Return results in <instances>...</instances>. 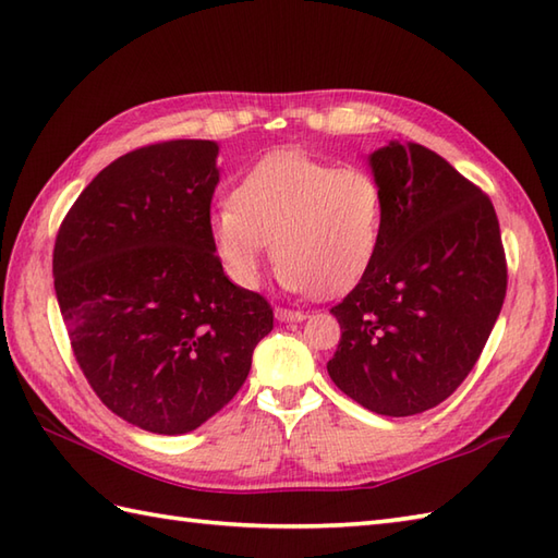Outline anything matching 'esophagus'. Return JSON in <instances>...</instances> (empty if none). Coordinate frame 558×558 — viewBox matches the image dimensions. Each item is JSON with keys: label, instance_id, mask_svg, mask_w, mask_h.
Returning <instances> with one entry per match:
<instances>
[{"label": "esophagus", "instance_id": "esophagus-1", "mask_svg": "<svg viewBox=\"0 0 558 558\" xmlns=\"http://www.w3.org/2000/svg\"><path fill=\"white\" fill-rule=\"evenodd\" d=\"M278 322H304L306 314L300 310H286V306H276Z\"/></svg>", "mask_w": 558, "mask_h": 558}]
</instances>
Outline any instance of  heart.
<instances>
[{"label":"heart","mask_w":558,"mask_h":558,"mask_svg":"<svg viewBox=\"0 0 558 558\" xmlns=\"http://www.w3.org/2000/svg\"><path fill=\"white\" fill-rule=\"evenodd\" d=\"M384 216V186L374 172L280 150L242 177L232 204L210 213V244L242 288L258 286L272 240L282 286L338 294L372 268Z\"/></svg>","instance_id":"obj_1"}]
</instances>
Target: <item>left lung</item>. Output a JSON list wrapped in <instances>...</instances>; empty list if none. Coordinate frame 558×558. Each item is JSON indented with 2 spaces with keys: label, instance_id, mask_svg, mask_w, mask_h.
<instances>
[{
  "label": "left lung",
  "instance_id": "1",
  "mask_svg": "<svg viewBox=\"0 0 558 558\" xmlns=\"http://www.w3.org/2000/svg\"><path fill=\"white\" fill-rule=\"evenodd\" d=\"M384 186L381 246L330 314L340 342L328 374L386 417L436 408L465 381L506 298V254L489 196L420 144L374 150Z\"/></svg>",
  "mask_w": 558,
  "mask_h": 558
}]
</instances>
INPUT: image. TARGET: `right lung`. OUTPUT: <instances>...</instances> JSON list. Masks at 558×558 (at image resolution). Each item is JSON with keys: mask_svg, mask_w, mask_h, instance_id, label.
<instances>
[{"mask_svg": "<svg viewBox=\"0 0 558 558\" xmlns=\"http://www.w3.org/2000/svg\"><path fill=\"white\" fill-rule=\"evenodd\" d=\"M218 144L136 148L98 172L57 232L52 276L74 357L117 417L186 434L234 398L272 330L210 244Z\"/></svg>", "mask_w": 558, "mask_h": 558, "instance_id": "obj_1", "label": "right lung"}]
</instances>
